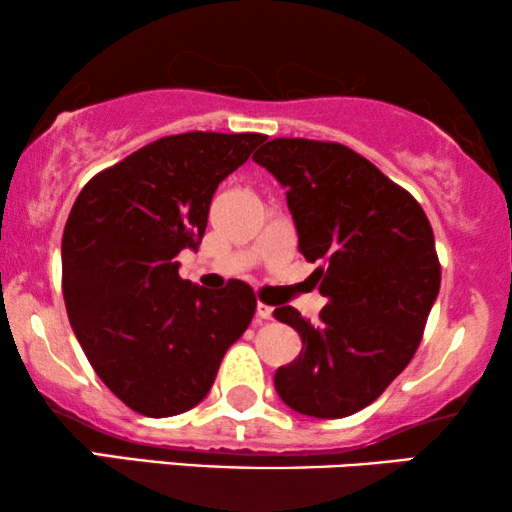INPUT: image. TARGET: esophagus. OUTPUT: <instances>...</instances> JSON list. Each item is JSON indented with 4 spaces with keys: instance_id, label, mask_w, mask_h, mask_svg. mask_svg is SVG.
<instances>
[{
    "instance_id": "obj_1",
    "label": "esophagus",
    "mask_w": 512,
    "mask_h": 512,
    "mask_svg": "<svg viewBox=\"0 0 512 512\" xmlns=\"http://www.w3.org/2000/svg\"><path fill=\"white\" fill-rule=\"evenodd\" d=\"M272 312H275V310H272L270 305H265V303H258V305H256V317H258V319L268 321V319H272Z\"/></svg>"
}]
</instances>
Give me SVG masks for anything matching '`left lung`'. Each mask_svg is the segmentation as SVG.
<instances>
[{
    "instance_id": "8db88e82",
    "label": "left lung",
    "mask_w": 512,
    "mask_h": 512,
    "mask_svg": "<svg viewBox=\"0 0 512 512\" xmlns=\"http://www.w3.org/2000/svg\"><path fill=\"white\" fill-rule=\"evenodd\" d=\"M286 188L298 251L328 305L319 324L291 305L275 317L303 349L275 389L300 415L338 419L375 401L415 356L440 291L431 223L419 202L359 153L335 142L270 139L254 153Z\"/></svg>"
}]
</instances>
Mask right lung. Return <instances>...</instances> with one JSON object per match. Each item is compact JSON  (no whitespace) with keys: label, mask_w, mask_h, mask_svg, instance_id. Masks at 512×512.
Listing matches in <instances>:
<instances>
[{"label":"right lung","mask_w":512,"mask_h":512,"mask_svg":"<svg viewBox=\"0 0 512 512\" xmlns=\"http://www.w3.org/2000/svg\"><path fill=\"white\" fill-rule=\"evenodd\" d=\"M263 135L184 132L151 142L83 186L62 235V296L95 373L139 415L172 417L212 389L256 312L249 284L207 291L179 277L212 195Z\"/></svg>","instance_id":"add662e5"}]
</instances>
